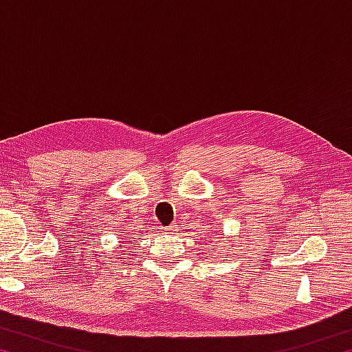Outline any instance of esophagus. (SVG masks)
<instances>
[{
    "label": "esophagus",
    "instance_id": "34e87169",
    "mask_svg": "<svg viewBox=\"0 0 352 352\" xmlns=\"http://www.w3.org/2000/svg\"><path fill=\"white\" fill-rule=\"evenodd\" d=\"M164 231H166V233H174V231H175V225L166 226V228H164Z\"/></svg>",
    "mask_w": 352,
    "mask_h": 352
}]
</instances>
